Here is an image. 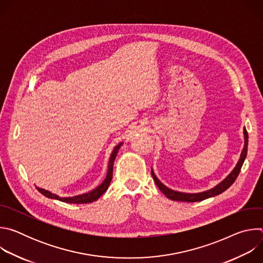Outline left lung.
Listing matches in <instances>:
<instances>
[{"label": "left lung", "instance_id": "8db88e82", "mask_svg": "<svg viewBox=\"0 0 263 263\" xmlns=\"http://www.w3.org/2000/svg\"><path fill=\"white\" fill-rule=\"evenodd\" d=\"M243 135H245V145H243V149L240 154V158L236 164V166L234 167V170L226 177V179H223L219 184H217L213 189L203 192V193H199V194H186V193H180V192H176L173 190H170L168 187H166L165 185H163L158 178L155 176L153 170L151 171L152 173V177L156 183V185L158 186V189L164 194V196H166V198L173 200V201H181V202H200L203 200H206L208 198L211 197H215L221 193H223L226 190H228L229 187L234 183V181L236 180L240 168L243 164V161L247 157V153H248V132L246 130V128L243 129Z\"/></svg>", "mask_w": 263, "mask_h": 263}]
</instances>
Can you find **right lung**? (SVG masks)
Wrapping results in <instances>:
<instances>
[{
    "label": "right lung",
    "mask_w": 263,
    "mask_h": 263,
    "mask_svg": "<svg viewBox=\"0 0 263 263\" xmlns=\"http://www.w3.org/2000/svg\"><path fill=\"white\" fill-rule=\"evenodd\" d=\"M123 144V142L119 143L115 148L114 151H112L111 153V156H110V159H109V162H108V171H107V176L105 178V180L103 181L102 184H100L97 189H95L93 191L91 192H88L86 194H83V195H79V196H74V197H68V198H60L58 197L57 195L55 194H52L51 192L49 191H46V190H43V189H39V187H36L37 190H39V192L41 194H43L45 197L47 198H50V199H54V200H58V201H61V202H64V203H69V204H87V203H91L93 201H97L107 190H108V186L111 182V179H112V173H114V163H115V160H116V157L118 155V152L119 149L121 147V145Z\"/></svg>",
    "instance_id": "right-lung-1"
}]
</instances>
